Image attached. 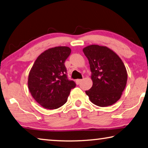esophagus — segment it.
<instances>
[{"mask_svg":"<svg viewBox=\"0 0 148 148\" xmlns=\"http://www.w3.org/2000/svg\"><path fill=\"white\" fill-rule=\"evenodd\" d=\"M82 81V79H76V84H79Z\"/></svg>","mask_w":148,"mask_h":148,"instance_id":"1","label":"esophagus"}]
</instances>
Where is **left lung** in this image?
<instances>
[{
  "instance_id": "1",
  "label": "left lung",
  "mask_w": 148,
  "mask_h": 148,
  "mask_svg": "<svg viewBox=\"0 0 148 148\" xmlns=\"http://www.w3.org/2000/svg\"><path fill=\"white\" fill-rule=\"evenodd\" d=\"M91 72L93 86L86 93L93 104L107 107L120 99L127 82L125 64L107 47L91 45L84 48Z\"/></svg>"
}]
</instances>
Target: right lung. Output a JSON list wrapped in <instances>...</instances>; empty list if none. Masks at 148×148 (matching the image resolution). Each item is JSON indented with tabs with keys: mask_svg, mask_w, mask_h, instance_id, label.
I'll return each instance as SVG.
<instances>
[{
	"mask_svg": "<svg viewBox=\"0 0 148 148\" xmlns=\"http://www.w3.org/2000/svg\"><path fill=\"white\" fill-rule=\"evenodd\" d=\"M71 53L68 47L44 51L35 61L28 76V88L34 99L47 109H56L67 101L76 84L69 79L65 60Z\"/></svg>",
	"mask_w": 148,
	"mask_h": 148,
	"instance_id": "right-lung-1",
	"label": "right lung"
}]
</instances>
